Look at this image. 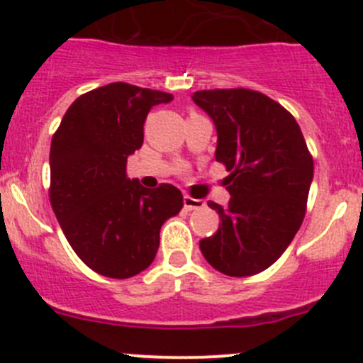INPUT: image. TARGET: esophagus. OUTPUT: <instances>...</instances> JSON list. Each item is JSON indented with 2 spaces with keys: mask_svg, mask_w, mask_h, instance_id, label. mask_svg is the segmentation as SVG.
<instances>
[{
  "mask_svg": "<svg viewBox=\"0 0 363 363\" xmlns=\"http://www.w3.org/2000/svg\"><path fill=\"white\" fill-rule=\"evenodd\" d=\"M203 202L199 199H191V196L184 195V208L186 211H195V208H202Z\"/></svg>",
  "mask_w": 363,
  "mask_h": 363,
  "instance_id": "1",
  "label": "esophagus"
}]
</instances>
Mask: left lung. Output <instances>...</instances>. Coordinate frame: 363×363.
<instances>
[{
	"label": "left lung",
	"instance_id": "8db88e82",
	"mask_svg": "<svg viewBox=\"0 0 363 363\" xmlns=\"http://www.w3.org/2000/svg\"><path fill=\"white\" fill-rule=\"evenodd\" d=\"M218 133L216 161L228 172L226 207L208 202L219 228L200 240L203 258L221 274L255 276L290 246L306 216L313 156L295 117L251 89L193 93Z\"/></svg>",
	"mask_w": 363,
	"mask_h": 363
}]
</instances>
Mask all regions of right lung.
Here are the masks:
<instances>
[{"mask_svg":"<svg viewBox=\"0 0 363 363\" xmlns=\"http://www.w3.org/2000/svg\"><path fill=\"white\" fill-rule=\"evenodd\" d=\"M174 96L124 82L77 98L50 144V203L65 237L94 272L128 279L147 269L161 225L182 208L172 184L149 189L126 175L155 105Z\"/></svg>","mask_w":363,"mask_h":363,"instance_id":"1","label":"right lung"}]
</instances>
